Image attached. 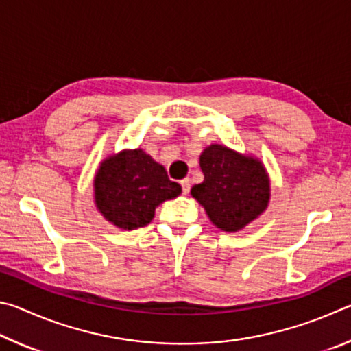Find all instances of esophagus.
<instances>
[{"mask_svg": "<svg viewBox=\"0 0 351 351\" xmlns=\"http://www.w3.org/2000/svg\"><path fill=\"white\" fill-rule=\"evenodd\" d=\"M181 187H182V193L187 195L189 190H190V180H189V178H186V180L181 181Z\"/></svg>", "mask_w": 351, "mask_h": 351, "instance_id": "1", "label": "esophagus"}]
</instances>
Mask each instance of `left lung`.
<instances>
[{
	"mask_svg": "<svg viewBox=\"0 0 351 351\" xmlns=\"http://www.w3.org/2000/svg\"><path fill=\"white\" fill-rule=\"evenodd\" d=\"M204 181L190 193L218 229L237 232L265 212L269 178L258 159L212 144L199 156Z\"/></svg>",
	"mask_w": 351,
	"mask_h": 351,
	"instance_id": "obj_1",
	"label": "left lung"
}]
</instances>
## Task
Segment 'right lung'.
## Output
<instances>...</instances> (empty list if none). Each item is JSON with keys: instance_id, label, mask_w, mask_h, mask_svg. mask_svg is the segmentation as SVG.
I'll use <instances>...</instances> for the list:
<instances>
[{"instance_id": "obj_1", "label": "right lung", "mask_w": 351, "mask_h": 351, "mask_svg": "<svg viewBox=\"0 0 351 351\" xmlns=\"http://www.w3.org/2000/svg\"><path fill=\"white\" fill-rule=\"evenodd\" d=\"M180 193V184L170 181L162 165L141 148L111 154L94 178L99 212L123 230L144 228L159 204Z\"/></svg>"}]
</instances>
